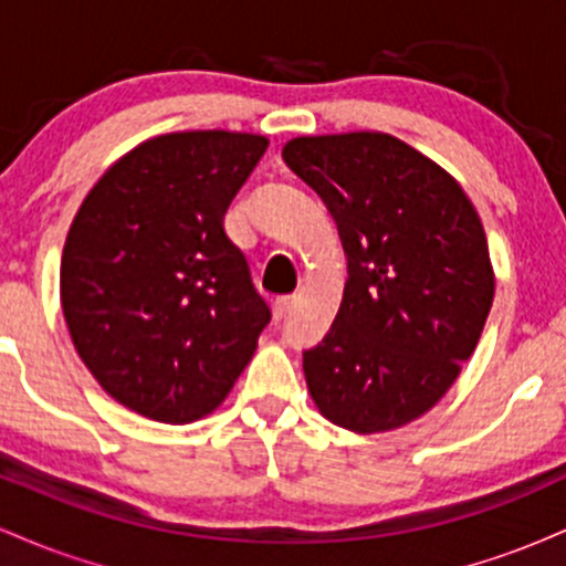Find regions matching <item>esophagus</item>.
Wrapping results in <instances>:
<instances>
[{
  "instance_id": "esophagus-1",
  "label": "esophagus",
  "mask_w": 566,
  "mask_h": 566,
  "mask_svg": "<svg viewBox=\"0 0 566 566\" xmlns=\"http://www.w3.org/2000/svg\"><path fill=\"white\" fill-rule=\"evenodd\" d=\"M292 305H295V297H292V295L276 297V301H274V319L282 322L284 316H287L290 311H292Z\"/></svg>"
}]
</instances>
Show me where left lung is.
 Returning a JSON list of instances; mask_svg holds the SVG:
<instances>
[{
	"label": "left lung",
	"mask_w": 566,
	"mask_h": 566,
	"mask_svg": "<svg viewBox=\"0 0 566 566\" xmlns=\"http://www.w3.org/2000/svg\"><path fill=\"white\" fill-rule=\"evenodd\" d=\"M282 157L335 218L348 279L311 399L335 426L380 433L450 391L495 297L484 226L450 172L386 133L305 135Z\"/></svg>",
	"instance_id": "left-lung-1"
}]
</instances>
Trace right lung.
Wrapping results in <instances>:
<instances>
[{"instance_id":"right-lung-1","label":"right lung","mask_w":566,"mask_h":566,"mask_svg":"<svg viewBox=\"0 0 566 566\" xmlns=\"http://www.w3.org/2000/svg\"><path fill=\"white\" fill-rule=\"evenodd\" d=\"M269 138L226 129L140 143L93 186L71 223L61 305L103 391L161 423L229 396L271 322L223 216Z\"/></svg>"}]
</instances>
